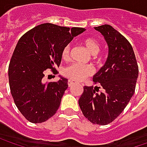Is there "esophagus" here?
<instances>
[{
  "label": "esophagus",
  "instance_id": "1",
  "mask_svg": "<svg viewBox=\"0 0 147 147\" xmlns=\"http://www.w3.org/2000/svg\"><path fill=\"white\" fill-rule=\"evenodd\" d=\"M75 84V82H74L73 81H71V80H68V86L69 87H71L72 85Z\"/></svg>",
  "mask_w": 147,
  "mask_h": 147
}]
</instances>
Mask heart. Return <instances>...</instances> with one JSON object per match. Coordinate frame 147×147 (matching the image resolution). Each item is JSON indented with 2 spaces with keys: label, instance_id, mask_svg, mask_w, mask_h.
Listing matches in <instances>:
<instances>
[{
  "label": "heart",
  "instance_id": "1",
  "mask_svg": "<svg viewBox=\"0 0 147 147\" xmlns=\"http://www.w3.org/2000/svg\"><path fill=\"white\" fill-rule=\"evenodd\" d=\"M82 44L88 49V51L93 54L97 55L100 51V45L99 42L94 37H86L82 40ZM71 47L70 45H65L61 51V58L63 59H67L70 55ZM94 72L93 68L90 65H82L79 64H71L64 69L63 74L66 77L73 81H81L85 77L92 75Z\"/></svg>",
  "mask_w": 147,
  "mask_h": 147
}]
</instances>
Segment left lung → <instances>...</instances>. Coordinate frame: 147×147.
<instances>
[{
	"instance_id": "1",
	"label": "left lung",
	"mask_w": 147,
	"mask_h": 147,
	"mask_svg": "<svg viewBox=\"0 0 147 147\" xmlns=\"http://www.w3.org/2000/svg\"><path fill=\"white\" fill-rule=\"evenodd\" d=\"M94 29L100 31L109 47L107 60L93 77L100 87L84 86L78 103L84 117L92 123L106 125L124 110L135 90L139 68L129 42L109 24Z\"/></svg>"
}]
</instances>
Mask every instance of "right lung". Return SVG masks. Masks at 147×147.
Listing matches in <instances>:
<instances>
[{"label": "right lung", "instance_id": "1", "mask_svg": "<svg viewBox=\"0 0 147 147\" xmlns=\"http://www.w3.org/2000/svg\"><path fill=\"white\" fill-rule=\"evenodd\" d=\"M84 30L46 23L18 40L8 66L9 86L16 106L30 123L46 122L59 109L68 88L67 79L44 83L42 78L47 70L59 73L56 67L60 65L63 47Z\"/></svg>", "mask_w": 147, "mask_h": 147}]
</instances>
